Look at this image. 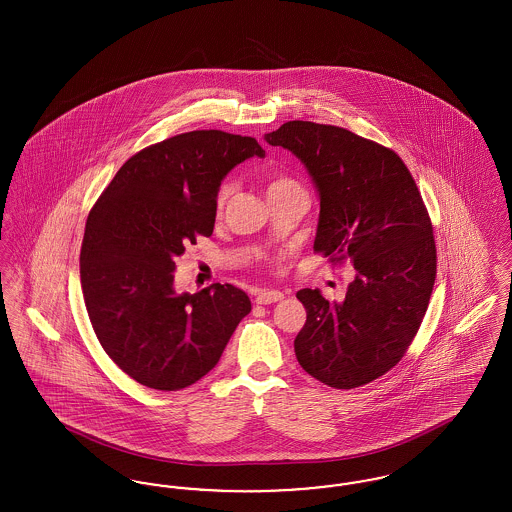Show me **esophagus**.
Listing matches in <instances>:
<instances>
[{
	"instance_id": "34e87169",
	"label": "esophagus",
	"mask_w": 512,
	"mask_h": 512,
	"mask_svg": "<svg viewBox=\"0 0 512 512\" xmlns=\"http://www.w3.org/2000/svg\"><path fill=\"white\" fill-rule=\"evenodd\" d=\"M282 299H284V293L278 292V290H261L255 297V303L270 305V303H276V301H282Z\"/></svg>"
}]
</instances>
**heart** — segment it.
I'll use <instances>...</instances> for the list:
<instances>
[{
    "mask_svg": "<svg viewBox=\"0 0 512 512\" xmlns=\"http://www.w3.org/2000/svg\"><path fill=\"white\" fill-rule=\"evenodd\" d=\"M288 186H295V182H293L290 176H286V174H270L267 178V195L272 194V192H278L282 188H288ZM230 192H232V182H224L220 186L219 194H217V207L219 209L224 207Z\"/></svg>",
    "mask_w": 512,
    "mask_h": 512,
    "instance_id": "b5f03b06",
    "label": "heart"
}]
</instances>
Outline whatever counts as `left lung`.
I'll use <instances>...</instances> for the list:
<instances>
[{
    "label": "left lung",
    "mask_w": 512,
    "mask_h": 512,
    "mask_svg": "<svg viewBox=\"0 0 512 512\" xmlns=\"http://www.w3.org/2000/svg\"><path fill=\"white\" fill-rule=\"evenodd\" d=\"M265 140L290 149L317 186L315 251L355 268L341 303L297 292L307 320L295 357L330 388L365 386L403 359L434 290L438 257L422 195L393 149L340 126L284 122Z\"/></svg>",
    "instance_id": "left-lung-1"
}]
</instances>
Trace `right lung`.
<instances>
[{"label":"right lung","mask_w":512,"mask_h":512,"mask_svg":"<svg viewBox=\"0 0 512 512\" xmlns=\"http://www.w3.org/2000/svg\"><path fill=\"white\" fill-rule=\"evenodd\" d=\"M255 138L222 130L172 136L132 155L92 207L80 249L84 303L101 347L138 384L176 391L219 363L247 293L232 284L174 292V259L211 236L222 178Z\"/></svg>","instance_id":"right-lung-1"}]
</instances>
